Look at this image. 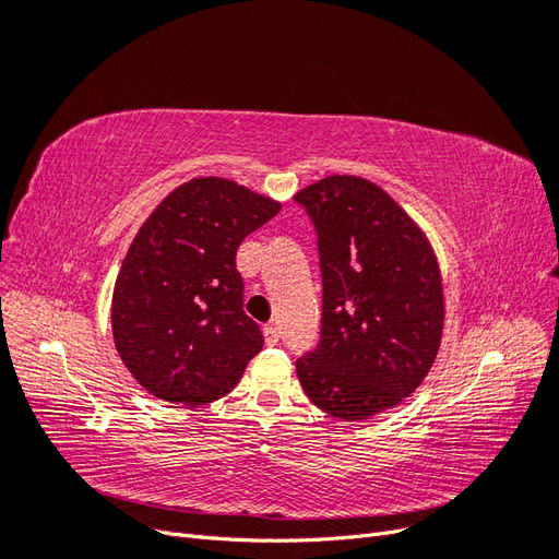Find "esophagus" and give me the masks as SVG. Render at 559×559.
I'll return each mask as SVG.
<instances>
[{
    "label": "esophagus",
    "instance_id": "34e87169",
    "mask_svg": "<svg viewBox=\"0 0 559 559\" xmlns=\"http://www.w3.org/2000/svg\"><path fill=\"white\" fill-rule=\"evenodd\" d=\"M263 335H265V343L267 345H277L280 343V329H277V324H265L263 326Z\"/></svg>",
    "mask_w": 559,
    "mask_h": 559
}]
</instances>
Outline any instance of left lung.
Instances as JSON below:
<instances>
[{"label":"left lung","instance_id":"left-lung-1","mask_svg":"<svg viewBox=\"0 0 559 559\" xmlns=\"http://www.w3.org/2000/svg\"><path fill=\"white\" fill-rule=\"evenodd\" d=\"M317 233L321 333L296 359L308 399L345 421L394 408L427 378L445 302L436 253L392 195L333 175L294 195Z\"/></svg>","mask_w":559,"mask_h":559}]
</instances>
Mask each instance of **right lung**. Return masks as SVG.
Instances as JSON below:
<instances>
[{
	"label": "right lung",
	"instance_id": "add662e5",
	"mask_svg": "<svg viewBox=\"0 0 559 559\" xmlns=\"http://www.w3.org/2000/svg\"><path fill=\"white\" fill-rule=\"evenodd\" d=\"M280 207L235 181L198 177L134 235L114 286L111 331L148 394L195 408L240 382L263 333L242 310L235 253Z\"/></svg>",
	"mask_w": 559,
	"mask_h": 559
}]
</instances>
